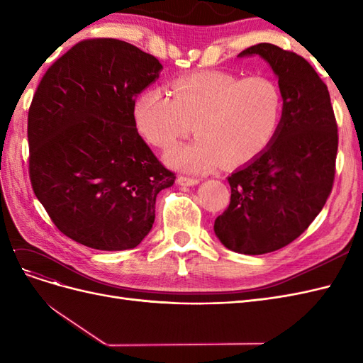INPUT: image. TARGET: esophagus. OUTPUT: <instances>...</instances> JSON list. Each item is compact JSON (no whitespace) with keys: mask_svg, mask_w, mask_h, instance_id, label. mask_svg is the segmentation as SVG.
<instances>
[{"mask_svg":"<svg viewBox=\"0 0 363 363\" xmlns=\"http://www.w3.org/2000/svg\"><path fill=\"white\" fill-rule=\"evenodd\" d=\"M177 183H179L180 186H195V184L200 183V180L191 179V177H183V175H180V177L177 179Z\"/></svg>","mask_w":363,"mask_h":363,"instance_id":"esophagus-1","label":"esophagus"}]
</instances>
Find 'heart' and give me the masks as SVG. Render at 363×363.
I'll return each instance as SVG.
<instances>
[{
    "instance_id": "1",
    "label": "heart",
    "mask_w": 363,
    "mask_h": 363,
    "mask_svg": "<svg viewBox=\"0 0 363 363\" xmlns=\"http://www.w3.org/2000/svg\"><path fill=\"white\" fill-rule=\"evenodd\" d=\"M140 92L133 104L139 133L168 148L195 128L199 138L171 148L164 160L192 174L242 167L257 159L276 138L283 118V95L268 75L242 79L224 71H204Z\"/></svg>"
}]
</instances>
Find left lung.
<instances>
[{"mask_svg": "<svg viewBox=\"0 0 363 363\" xmlns=\"http://www.w3.org/2000/svg\"><path fill=\"white\" fill-rule=\"evenodd\" d=\"M260 56L277 75L283 118L269 147L227 179L230 204L215 219L221 244L240 255L280 250L311 225L332 192L337 125L330 94L311 63L272 43L239 57Z\"/></svg>", "mask_w": 363, "mask_h": 363, "instance_id": "8db88e82", "label": "left lung"}]
</instances>
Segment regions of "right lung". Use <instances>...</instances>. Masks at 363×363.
Wrapping results in <instances>:
<instances>
[{
    "instance_id": "add662e5",
    "label": "right lung",
    "mask_w": 363,
    "mask_h": 363,
    "mask_svg": "<svg viewBox=\"0 0 363 363\" xmlns=\"http://www.w3.org/2000/svg\"><path fill=\"white\" fill-rule=\"evenodd\" d=\"M160 62L118 39H87L54 62L28 111V171L51 221L103 251L138 247L175 180L136 130L135 98Z\"/></svg>"
}]
</instances>
